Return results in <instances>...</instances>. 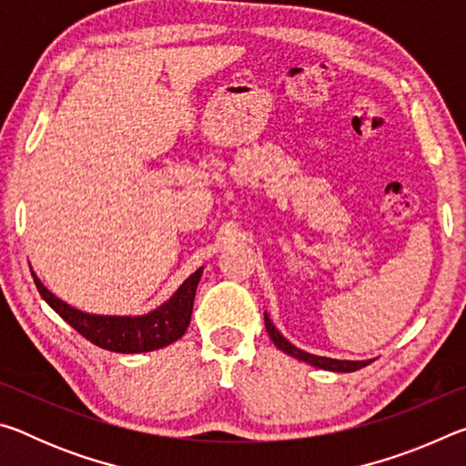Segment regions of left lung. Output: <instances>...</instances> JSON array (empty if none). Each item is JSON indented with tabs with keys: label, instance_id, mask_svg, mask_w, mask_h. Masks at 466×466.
<instances>
[{
	"label": "left lung",
	"instance_id": "1",
	"mask_svg": "<svg viewBox=\"0 0 466 466\" xmlns=\"http://www.w3.org/2000/svg\"><path fill=\"white\" fill-rule=\"evenodd\" d=\"M265 327H267V333H269L271 341L278 345V350H281L283 353H288V356L296 358L299 361H306V364H310L314 368H320V370H329V372H356V370L364 368L368 364H372V360H361V361H353V360H333V358H322V356H314V353L309 351H302L298 350L296 345H291L286 337H283L275 325L269 319V314L265 312Z\"/></svg>",
	"mask_w": 466,
	"mask_h": 466
}]
</instances>
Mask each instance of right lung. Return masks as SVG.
<instances>
[{"mask_svg": "<svg viewBox=\"0 0 466 466\" xmlns=\"http://www.w3.org/2000/svg\"><path fill=\"white\" fill-rule=\"evenodd\" d=\"M203 267L180 283V288L172 294L167 302L157 306L152 312L137 314V317H113V314H90L80 309H74L63 302L53 291L43 286V281L33 278L36 283L38 294L59 317L74 327L77 333L88 339L90 343L102 347V350L116 353H146L154 350H162L177 339L185 335L191 322L193 299L197 291V283L201 279Z\"/></svg>", "mask_w": 466, "mask_h": 466, "instance_id": "add662e5", "label": "right lung"}]
</instances>
